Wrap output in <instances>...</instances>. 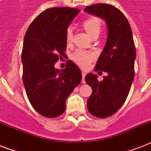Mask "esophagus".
Returning a JSON list of instances; mask_svg holds the SVG:
<instances>
[{
	"mask_svg": "<svg viewBox=\"0 0 151 151\" xmlns=\"http://www.w3.org/2000/svg\"><path fill=\"white\" fill-rule=\"evenodd\" d=\"M82 83H85V77H86V73L85 72H82Z\"/></svg>",
	"mask_w": 151,
	"mask_h": 151,
	"instance_id": "1",
	"label": "esophagus"
}]
</instances>
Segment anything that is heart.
<instances>
[{"instance_id":"heart-1","label":"heart","mask_w":151,"mask_h":151,"mask_svg":"<svg viewBox=\"0 0 151 151\" xmlns=\"http://www.w3.org/2000/svg\"><path fill=\"white\" fill-rule=\"evenodd\" d=\"M83 27L86 31V33L88 34L90 37H94L98 35L100 33L101 31V23H100V20L98 18H90L86 19L84 22H83ZM73 38V31L72 30L69 28L66 31L65 34V40L66 41L69 43L72 40ZM95 54L91 52H86V51H82V50H78L73 55V59L75 61L78 65L81 67L86 68L89 65V64L93 60L95 59Z\"/></svg>"}]
</instances>
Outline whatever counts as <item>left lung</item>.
Returning <instances> with one entry per match:
<instances>
[{
  "mask_svg": "<svg viewBox=\"0 0 151 151\" xmlns=\"http://www.w3.org/2000/svg\"><path fill=\"white\" fill-rule=\"evenodd\" d=\"M84 12L95 15L105 22L108 38L99 57L95 71L108 73L103 81L91 73L86 76L92 94L87 99L90 113L106 118L116 113L126 100L134 78L136 48L129 22L113 5L96 4L87 6Z\"/></svg>",
  "mask_w": 151,
  "mask_h": 151,
  "instance_id": "1",
  "label": "left lung"
}]
</instances>
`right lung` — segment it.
<instances>
[{"mask_svg": "<svg viewBox=\"0 0 151 151\" xmlns=\"http://www.w3.org/2000/svg\"><path fill=\"white\" fill-rule=\"evenodd\" d=\"M79 11L69 7L47 9L35 18L25 35L23 84L32 107L45 117L60 116L67 98L82 81L81 70L71 60L62 71L55 68L58 56H65L66 31Z\"/></svg>", "mask_w": 151, "mask_h": 151, "instance_id": "add662e5", "label": "right lung"}]
</instances>
